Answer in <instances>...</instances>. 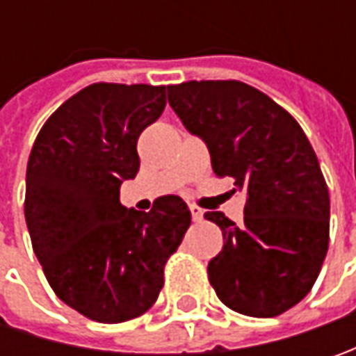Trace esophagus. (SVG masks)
<instances>
[{"mask_svg": "<svg viewBox=\"0 0 356 356\" xmlns=\"http://www.w3.org/2000/svg\"><path fill=\"white\" fill-rule=\"evenodd\" d=\"M190 213H192V220H194V222H200V220L204 218V210L198 208V206H190Z\"/></svg>", "mask_w": 356, "mask_h": 356, "instance_id": "1", "label": "esophagus"}]
</instances>
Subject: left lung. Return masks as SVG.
<instances>
[{"instance_id": "8db88e82", "label": "left lung", "mask_w": 356, "mask_h": 356, "mask_svg": "<svg viewBox=\"0 0 356 356\" xmlns=\"http://www.w3.org/2000/svg\"><path fill=\"white\" fill-rule=\"evenodd\" d=\"M168 103L200 136L220 178L245 194L243 224L222 212L206 220L224 234L208 277L241 315L275 317L311 291L329 248V190L305 132L261 90L239 81H188Z\"/></svg>"}]
</instances>
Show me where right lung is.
Listing matches in <instances>:
<instances>
[{"instance_id":"obj_1","label":"right lung","mask_w":356,"mask_h":356,"mask_svg":"<svg viewBox=\"0 0 356 356\" xmlns=\"http://www.w3.org/2000/svg\"><path fill=\"white\" fill-rule=\"evenodd\" d=\"M166 87L95 83L63 103L35 138L25 222L53 291L99 323L146 313L192 213L178 196L150 212L120 204L140 166L136 140L162 115Z\"/></svg>"}]
</instances>
